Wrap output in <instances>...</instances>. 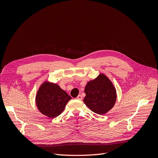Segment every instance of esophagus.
Masks as SVG:
<instances>
[{
  "mask_svg": "<svg viewBox=\"0 0 158 158\" xmlns=\"http://www.w3.org/2000/svg\"><path fill=\"white\" fill-rule=\"evenodd\" d=\"M76 99H77L78 100H82V96L81 95H78L77 98H76Z\"/></svg>",
  "mask_w": 158,
  "mask_h": 158,
  "instance_id": "1",
  "label": "esophagus"
}]
</instances>
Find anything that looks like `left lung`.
Wrapping results in <instances>:
<instances>
[{
    "label": "left lung",
    "mask_w": 158,
    "mask_h": 158,
    "mask_svg": "<svg viewBox=\"0 0 158 158\" xmlns=\"http://www.w3.org/2000/svg\"><path fill=\"white\" fill-rule=\"evenodd\" d=\"M85 96L84 103L90 110L99 114H104L115 104L117 92L107 76L100 73L96 78L89 80L85 86Z\"/></svg>",
    "instance_id": "8db88e82"
}]
</instances>
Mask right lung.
Masks as SVG:
<instances>
[{
	"mask_svg": "<svg viewBox=\"0 0 158 158\" xmlns=\"http://www.w3.org/2000/svg\"><path fill=\"white\" fill-rule=\"evenodd\" d=\"M72 98L59 85L46 80L38 89L35 103L39 111L49 118H55L64 111Z\"/></svg>",
	"mask_w": 158,
	"mask_h": 158,
	"instance_id": "1",
	"label": "right lung"
}]
</instances>
